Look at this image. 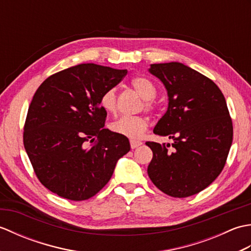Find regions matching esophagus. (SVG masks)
I'll use <instances>...</instances> for the list:
<instances>
[{
	"label": "esophagus",
	"instance_id": "34e87169",
	"mask_svg": "<svg viewBox=\"0 0 251 251\" xmlns=\"http://www.w3.org/2000/svg\"><path fill=\"white\" fill-rule=\"evenodd\" d=\"M142 145V142L139 140H130V147L131 149H136L138 147H140Z\"/></svg>",
	"mask_w": 251,
	"mask_h": 251
}]
</instances>
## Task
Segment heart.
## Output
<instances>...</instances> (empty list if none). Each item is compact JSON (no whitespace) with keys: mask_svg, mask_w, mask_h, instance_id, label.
Listing matches in <instances>:
<instances>
[{"mask_svg":"<svg viewBox=\"0 0 251 251\" xmlns=\"http://www.w3.org/2000/svg\"><path fill=\"white\" fill-rule=\"evenodd\" d=\"M130 86L139 94L143 101L145 110L154 113L157 105L153 98L156 96V87L150 79L145 76H134L130 79ZM99 104L106 113L114 114L117 111L116 89L111 87L105 89L100 96ZM149 127V120L145 116H122L111 124V130L117 135L124 136L131 139H138L143 136Z\"/></svg>","mask_w":251,"mask_h":251,"instance_id":"heart-1","label":"heart"}]
</instances>
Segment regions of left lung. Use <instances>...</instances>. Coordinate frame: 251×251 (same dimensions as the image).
Returning <instances> with one entry per match:
<instances>
[{"label":"left lung","mask_w":251,"mask_h":251,"mask_svg":"<svg viewBox=\"0 0 251 251\" xmlns=\"http://www.w3.org/2000/svg\"><path fill=\"white\" fill-rule=\"evenodd\" d=\"M150 72L164 83L169 100L153 131L174 143L146 142L153 152L148 175L169 196L197 194L221 174L230 152L233 123L226 98L210 78L182 63H154Z\"/></svg>","instance_id":"left-lung-1"}]
</instances>
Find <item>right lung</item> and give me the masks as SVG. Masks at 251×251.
I'll use <instances>...</instances> for the list:
<instances>
[{
    "mask_svg": "<svg viewBox=\"0 0 251 251\" xmlns=\"http://www.w3.org/2000/svg\"><path fill=\"white\" fill-rule=\"evenodd\" d=\"M127 74L95 63L57 72L40 85L24 126V146L37 179L63 199L85 201L109 182L128 138L103 128L105 89Z\"/></svg>",
    "mask_w": 251,
    "mask_h": 251,
    "instance_id": "add662e5",
    "label": "right lung"
}]
</instances>
